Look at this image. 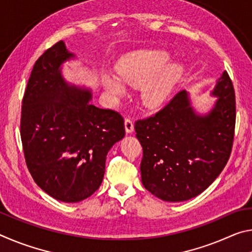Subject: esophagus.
I'll use <instances>...</instances> for the list:
<instances>
[{
	"instance_id": "1",
	"label": "esophagus",
	"mask_w": 252,
	"mask_h": 252,
	"mask_svg": "<svg viewBox=\"0 0 252 252\" xmlns=\"http://www.w3.org/2000/svg\"><path fill=\"white\" fill-rule=\"evenodd\" d=\"M125 127H126V134H130V133H132V132H133L134 125H133V121H132V119H130V118H126V119Z\"/></svg>"
}]
</instances>
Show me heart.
<instances>
[{
  "label": "heart",
  "mask_w": 252,
  "mask_h": 252,
  "mask_svg": "<svg viewBox=\"0 0 252 252\" xmlns=\"http://www.w3.org/2000/svg\"><path fill=\"white\" fill-rule=\"evenodd\" d=\"M170 53L161 50H141L129 53L118 62L117 75L104 73L102 85L113 97L126 94L125 84L141 87V99L149 109H158L169 100L174 87L182 78L185 67L180 63H169Z\"/></svg>",
  "instance_id": "1"
}]
</instances>
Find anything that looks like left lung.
Segmentation results:
<instances>
[{"label": "left lung", "mask_w": 252, "mask_h": 252, "mask_svg": "<svg viewBox=\"0 0 252 252\" xmlns=\"http://www.w3.org/2000/svg\"><path fill=\"white\" fill-rule=\"evenodd\" d=\"M211 108L199 112L183 90L156 116L135 122L143 149L144 188L163 201L197 197L216 180L231 153L236 102L231 80L222 72L210 91Z\"/></svg>", "instance_id": "left-lung-1"}]
</instances>
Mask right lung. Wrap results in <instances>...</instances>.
<instances>
[{
	"label": "right lung",
	"instance_id": "obj_1",
	"mask_svg": "<svg viewBox=\"0 0 252 252\" xmlns=\"http://www.w3.org/2000/svg\"><path fill=\"white\" fill-rule=\"evenodd\" d=\"M75 59L63 41L37 59L21 117V139L32 178L44 192L69 203L99 189L106 155L126 133L120 114L91 104L90 88L64 79L63 64Z\"/></svg>",
	"mask_w": 252,
	"mask_h": 252
}]
</instances>
